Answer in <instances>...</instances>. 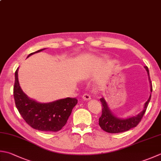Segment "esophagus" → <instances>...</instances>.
Returning <instances> with one entry per match:
<instances>
[{"instance_id": "1", "label": "esophagus", "mask_w": 161, "mask_h": 161, "mask_svg": "<svg viewBox=\"0 0 161 161\" xmlns=\"http://www.w3.org/2000/svg\"><path fill=\"white\" fill-rule=\"evenodd\" d=\"M82 98L84 100H89L91 99V96L88 93H84V95L82 96Z\"/></svg>"}]
</instances>
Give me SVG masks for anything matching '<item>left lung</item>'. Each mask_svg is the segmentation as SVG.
Masks as SVG:
<instances>
[{
  "mask_svg": "<svg viewBox=\"0 0 161 161\" xmlns=\"http://www.w3.org/2000/svg\"><path fill=\"white\" fill-rule=\"evenodd\" d=\"M144 68H145L148 75H149L151 92H152V84L149 77V69H148L147 66H144ZM151 95L149 96V98L148 99L147 101L144 104V109L140 113V114H138L135 116H133V117L123 119L116 117V116L112 114L111 110L109 109L108 105V103H106L105 100L104 99L103 97H102V98L100 99L103 105V109L102 115L99 118V125L103 130H105L107 133H123V132L129 130L131 128L136 127L138 124L140 122L141 119H142L144 113H145L147 110V106L149 105Z\"/></svg>",
  "mask_w": 161,
  "mask_h": 161,
  "instance_id": "1",
  "label": "left lung"
}]
</instances>
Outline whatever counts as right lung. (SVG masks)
<instances>
[{
  "mask_svg": "<svg viewBox=\"0 0 161 161\" xmlns=\"http://www.w3.org/2000/svg\"><path fill=\"white\" fill-rule=\"evenodd\" d=\"M40 49L33 53L40 52ZM18 69L15 72L14 98L19 112L31 127L41 131L57 132L67 123L72 110L77 105L76 97H66L49 103H40L28 97L21 89L18 80Z\"/></svg>",
  "mask_w": 161,
  "mask_h": 161,
  "instance_id": "obj_1",
  "label": "right lung"
}]
</instances>
